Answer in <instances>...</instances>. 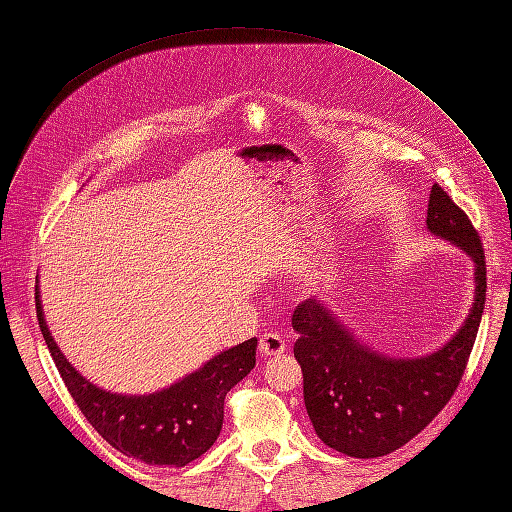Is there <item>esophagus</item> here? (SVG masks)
Returning <instances> with one entry per match:
<instances>
[{"label":"esophagus","instance_id":"1","mask_svg":"<svg viewBox=\"0 0 512 512\" xmlns=\"http://www.w3.org/2000/svg\"><path fill=\"white\" fill-rule=\"evenodd\" d=\"M284 350H286L284 336L268 332V334H262V339H259V354H262L264 358L279 356V354H284Z\"/></svg>","mask_w":512,"mask_h":512}]
</instances>
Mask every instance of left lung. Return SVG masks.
Listing matches in <instances>:
<instances>
[{
	"label": "left lung",
	"mask_w": 512,
	"mask_h": 512,
	"mask_svg": "<svg viewBox=\"0 0 512 512\" xmlns=\"http://www.w3.org/2000/svg\"><path fill=\"white\" fill-rule=\"evenodd\" d=\"M427 228L460 246L475 264L471 314L438 352L389 358L369 350L319 299L301 301L292 312L312 427L330 449L350 458H380L416 438L451 400L469 363L486 301L480 235L440 184L431 187Z\"/></svg>",
	"instance_id": "8db88e82"
}]
</instances>
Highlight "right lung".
I'll return each instance as SVG.
<instances>
[{
    "mask_svg": "<svg viewBox=\"0 0 512 512\" xmlns=\"http://www.w3.org/2000/svg\"><path fill=\"white\" fill-rule=\"evenodd\" d=\"M39 328L59 374L96 433L129 458L151 466H187L213 447L222 431L224 398L255 367L257 339L217 354L198 372L156 394L123 396L99 389L68 363L43 319L35 288Z\"/></svg>",
    "mask_w": 512,
    "mask_h": 512,
    "instance_id": "obj_1",
    "label": "right lung"
}]
</instances>
